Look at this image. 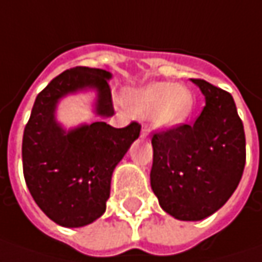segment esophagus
Masks as SVG:
<instances>
[{
	"mask_svg": "<svg viewBox=\"0 0 262 262\" xmlns=\"http://www.w3.org/2000/svg\"><path fill=\"white\" fill-rule=\"evenodd\" d=\"M148 134H150V129H148V128H146V126H144V128L141 129V136H143V137H147V136H148Z\"/></svg>",
	"mask_w": 262,
	"mask_h": 262,
	"instance_id": "esophagus-1",
	"label": "esophagus"
}]
</instances>
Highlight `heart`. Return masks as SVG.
Instances as JSON below:
<instances>
[{
  "label": "heart",
  "mask_w": 262,
  "mask_h": 262,
  "mask_svg": "<svg viewBox=\"0 0 262 262\" xmlns=\"http://www.w3.org/2000/svg\"><path fill=\"white\" fill-rule=\"evenodd\" d=\"M126 107L138 116H153L157 126H175L185 121L192 107V97L184 86L151 83L125 96Z\"/></svg>",
  "instance_id": "b5f03b06"
}]
</instances>
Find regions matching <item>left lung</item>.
Here are the masks:
<instances>
[{"label": "left lung", "instance_id": "1", "mask_svg": "<svg viewBox=\"0 0 262 262\" xmlns=\"http://www.w3.org/2000/svg\"><path fill=\"white\" fill-rule=\"evenodd\" d=\"M206 97L194 124L151 138L150 184L160 207L184 222L216 213L235 192L245 167V133L230 93L192 80Z\"/></svg>", "mask_w": 262, "mask_h": 262}]
</instances>
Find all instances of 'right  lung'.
I'll use <instances>...</instances> for the list:
<instances>
[{"label": "right lung", "mask_w": 262, "mask_h": 262, "mask_svg": "<svg viewBox=\"0 0 262 262\" xmlns=\"http://www.w3.org/2000/svg\"><path fill=\"white\" fill-rule=\"evenodd\" d=\"M111 78L109 71L89 67L61 73L37 95L25 128L26 184L39 208L59 226H86L105 213L114 169L140 136L137 122L114 128L97 121L66 129L56 121L59 100L87 90L96 93V115H114Z\"/></svg>", "instance_id": "add662e5"}]
</instances>
